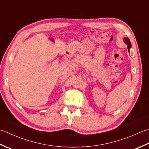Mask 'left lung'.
Instances as JSON below:
<instances>
[{"instance_id": "left-lung-1", "label": "left lung", "mask_w": 149, "mask_h": 149, "mask_svg": "<svg viewBox=\"0 0 149 149\" xmlns=\"http://www.w3.org/2000/svg\"><path fill=\"white\" fill-rule=\"evenodd\" d=\"M123 42H124V43L125 44H127V49H128V50L129 52V50H130V48L131 47V43L130 40H129L128 38H123Z\"/></svg>"}]
</instances>
